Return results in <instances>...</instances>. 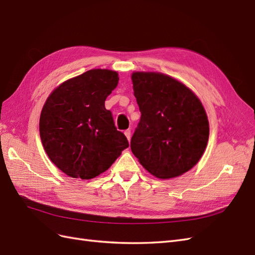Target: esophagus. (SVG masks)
<instances>
[{
  "instance_id": "esophagus-1",
  "label": "esophagus",
  "mask_w": 255,
  "mask_h": 255,
  "mask_svg": "<svg viewBox=\"0 0 255 255\" xmlns=\"http://www.w3.org/2000/svg\"><path fill=\"white\" fill-rule=\"evenodd\" d=\"M125 134H126V136H127L128 139L129 140V139H130V136H132V133H130V129H127L126 132H125Z\"/></svg>"
}]
</instances>
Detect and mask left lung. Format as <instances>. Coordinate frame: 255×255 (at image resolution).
Returning a JSON list of instances; mask_svg holds the SVG:
<instances>
[{"mask_svg": "<svg viewBox=\"0 0 255 255\" xmlns=\"http://www.w3.org/2000/svg\"><path fill=\"white\" fill-rule=\"evenodd\" d=\"M132 81L141 116L130 150L158 179L187 172L201 158L210 135L200 100L185 85L161 73L135 72Z\"/></svg>", "mask_w": 255, "mask_h": 255, "instance_id": "8db88e82", "label": "left lung"}]
</instances>
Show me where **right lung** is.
<instances>
[{"instance_id":"add662e5","label":"right lung","mask_w":255,"mask_h":255,"mask_svg":"<svg viewBox=\"0 0 255 255\" xmlns=\"http://www.w3.org/2000/svg\"><path fill=\"white\" fill-rule=\"evenodd\" d=\"M118 81L117 72L94 69L61 84L45 101L39 121L41 142L67 175L92 179L128 146L112 112L105 109Z\"/></svg>"}]
</instances>
